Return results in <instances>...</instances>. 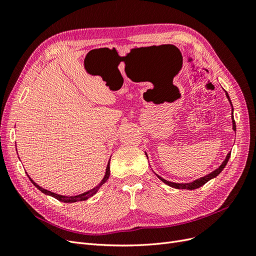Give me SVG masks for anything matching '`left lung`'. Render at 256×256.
Here are the masks:
<instances>
[{
    "instance_id": "left-lung-1",
    "label": "left lung",
    "mask_w": 256,
    "mask_h": 256,
    "mask_svg": "<svg viewBox=\"0 0 256 256\" xmlns=\"http://www.w3.org/2000/svg\"><path fill=\"white\" fill-rule=\"evenodd\" d=\"M224 92H226V90H224ZM226 98L228 99L230 104V106H232V124H233V130L236 132V124H235V120H234V109H233V104H232V102H230V96H228V92H226ZM145 154H146V157H147V154H146V152H145ZM230 157V152H228V154H226V159H224V161L222 162L221 166H220L218 168H216L214 171H212V173H209V174H207L206 176H203V177H200V178H198V180H193V182H182V184H180V182H168V180H164V178H162L161 176H159L158 174H156V173H154V174H156V176L159 178V180H160L161 182H164V184H166L168 186H170V187L175 188V189L194 190V189H198V188H200V187H202V186L205 184L207 182H209L210 180H212V178L218 176V175L223 171V168H226V164H228V161Z\"/></svg>"
}]
</instances>
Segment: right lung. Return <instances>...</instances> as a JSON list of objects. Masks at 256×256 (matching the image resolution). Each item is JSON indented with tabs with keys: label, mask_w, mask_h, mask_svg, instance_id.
Instances as JSON below:
<instances>
[{
	"label": "right lung",
	"mask_w": 256,
	"mask_h": 256,
	"mask_svg": "<svg viewBox=\"0 0 256 256\" xmlns=\"http://www.w3.org/2000/svg\"><path fill=\"white\" fill-rule=\"evenodd\" d=\"M109 176H110V160H109V162H108V166H106V174H104V178H102V180L96 186V187H94V188L88 190V191H86V192L81 193V194L72 196H60V194H56V193H54V192H51V191H49V190H46V189H44L42 187H40V184H37L30 176H28V178H30V180L32 182V184L35 186V187H36L38 190H40L42 193H44V194H47V196H52V198H56V200H60V202H64V203H74V202H81V200H85L90 198V196H92L94 194H96L97 191L99 190V188L102 187V186L108 180H109Z\"/></svg>",
	"instance_id": "obj_1"
}]
</instances>
